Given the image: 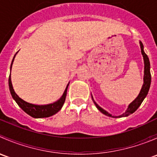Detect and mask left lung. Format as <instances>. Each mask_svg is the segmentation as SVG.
Listing matches in <instances>:
<instances>
[{"mask_svg": "<svg viewBox=\"0 0 157 157\" xmlns=\"http://www.w3.org/2000/svg\"><path fill=\"white\" fill-rule=\"evenodd\" d=\"M140 49H141V54L143 55L144 58V84L142 86L141 90H140V93L137 96V97L128 105V108L126 110V112H124L122 115H119V116H112L111 114H109L108 112H106L105 110H104L103 109L101 108L98 104H96V102H95L94 99H93V96H92V99L94 102V104L96 105V108L99 109L102 114L107 115L109 117H113V118H121V117H126L128 116L131 114L134 113L138 107L141 105L142 102L144 101V99H145V97L147 96V93H148L149 89L150 86V83H151V74H150V61H149L148 56L146 55V53L144 51V45L143 43L141 42H140Z\"/></svg>", "mask_w": 157, "mask_h": 157, "instance_id": "obj_1", "label": "left lung"}]
</instances>
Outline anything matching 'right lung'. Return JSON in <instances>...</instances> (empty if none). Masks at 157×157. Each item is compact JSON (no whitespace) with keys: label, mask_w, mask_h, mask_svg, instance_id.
<instances>
[{"label":"right lung","mask_w":157,"mask_h":157,"mask_svg":"<svg viewBox=\"0 0 157 157\" xmlns=\"http://www.w3.org/2000/svg\"><path fill=\"white\" fill-rule=\"evenodd\" d=\"M17 53H16V55H17ZM16 55H14L13 58L12 63H11L10 71H11V67H12L13 62V60H14V58H15ZM8 82H9V89H10V92L11 93V96H12L13 99L16 101L17 105L23 109L26 113H27L28 115H30V116H32L33 118H48V117L52 116V115L56 114L58 112H59V111L61 110V109L62 108L63 105H64V101H65L66 96H67V90L69 85L68 83L67 87L65 89V90H64V93H63L62 96H61L58 101H56L55 102H53V103L48 104V105H34V104L29 103V102L23 100L21 98H20L18 96H17V93H16L15 91H14L13 88L12 83H11L10 74V77H9Z\"/></svg>","instance_id":"add662e5"}]
</instances>
